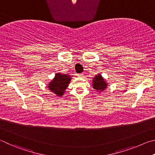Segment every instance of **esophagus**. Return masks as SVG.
Returning <instances> with one entry per match:
<instances>
[{"instance_id":"1","label":"esophagus","mask_w":155,"mask_h":155,"mask_svg":"<svg viewBox=\"0 0 155 155\" xmlns=\"http://www.w3.org/2000/svg\"><path fill=\"white\" fill-rule=\"evenodd\" d=\"M78 76L80 78H82L84 76V73H80V74H78Z\"/></svg>"}]
</instances>
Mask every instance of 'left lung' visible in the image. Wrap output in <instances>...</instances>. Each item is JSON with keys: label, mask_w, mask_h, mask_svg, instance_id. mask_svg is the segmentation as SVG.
<instances>
[{"label": "left lung", "mask_w": 155, "mask_h": 155, "mask_svg": "<svg viewBox=\"0 0 155 155\" xmlns=\"http://www.w3.org/2000/svg\"><path fill=\"white\" fill-rule=\"evenodd\" d=\"M93 88L95 89L96 91H98L99 92L103 91L105 88H107V83L105 82L104 78H102L101 75H97L93 78Z\"/></svg>", "instance_id": "1"}]
</instances>
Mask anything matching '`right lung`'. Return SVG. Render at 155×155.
<instances>
[{"label":"right lung","instance_id":"right-lung-1","mask_svg":"<svg viewBox=\"0 0 155 155\" xmlns=\"http://www.w3.org/2000/svg\"><path fill=\"white\" fill-rule=\"evenodd\" d=\"M71 76L67 74L56 73L53 80L49 84L48 88L52 93H55L58 97L63 95L65 90L70 82Z\"/></svg>","mask_w":155,"mask_h":155}]
</instances>
